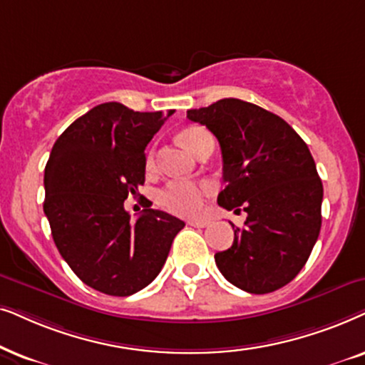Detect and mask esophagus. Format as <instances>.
<instances>
[{
    "instance_id": "34e87169",
    "label": "esophagus",
    "mask_w": 365,
    "mask_h": 365,
    "mask_svg": "<svg viewBox=\"0 0 365 365\" xmlns=\"http://www.w3.org/2000/svg\"><path fill=\"white\" fill-rule=\"evenodd\" d=\"M188 225H192V227H198V228H203V227H208V225H210V220H188Z\"/></svg>"
}]
</instances>
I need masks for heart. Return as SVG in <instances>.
Masks as SVG:
<instances>
[{
    "label": "heart",
    "mask_w": 365,
    "mask_h": 365,
    "mask_svg": "<svg viewBox=\"0 0 365 365\" xmlns=\"http://www.w3.org/2000/svg\"><path fill=\"white\" fill-rule=\"evenodd\" d=\"M180 142L183 143L188 152L197 155L207 140L212 135L202 126H188L178 135ZM148 165H152V157L148 158ZM208 193L207 185L193 182H170L158 193V202L165 210L177 213V215H197L203 207V198Z\"/></svg>",
    "instance_id": "obj_1"
}]
</instances>
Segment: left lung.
<instances>
[{
    "label": "left lung",
    "mask_w": 365,
    "mask_h": 365,
    "mask_svg": "<svg viewBox=\"0 0 365 365\" xmlns=\"http://www.w3.org/2000/svg\"><path fill=\"white\" fill-rule=\"evenodd\" d=\"M187 118L220 143L227 185L218 205L247 212L230 249L215 254L218 270L250 294L284 287L302 270L322 225L324 188L307 143L280 116L244 100H218Z\"/></svg>",
    "instance_id": "1"
}]
</instances>
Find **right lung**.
Wrapping results in <instances>:
<instances>
[{"label": "right lung", "mask_w": 365, "mask_h": 365, "mask_svg": "<svg viewBox=\"0 0 365 365\" xmlns=\"http://www.w3.org/2000/svg\"><path fill=\"white\" fill-rule=\"evenodd\" d=\"M173 110L133 111L110 101L73 121L53 145L43 210L55 245L91 289L126 297L160 274L180 218L147 205L137 222L123 202L145 183V148Z\"/></svg>", "instance_id": "add662e5"}]
</instances>
